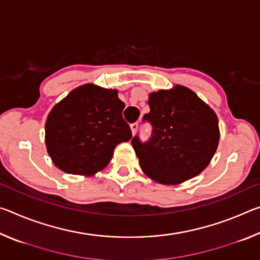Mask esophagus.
Instances as JSON below:
<instances>
[{"label":"esophagus","instance_id":"1","mask_svg":"<svg viewBox=\"0 0 260 260\" xmlns=\"http://www.w3.org/2000/svg\"><path fill=\"white\" fill-rule=\"evenodd\" d=\"M138 128H139V124H138V122H134V124H132V125H131L132 134L135 135V133H136V131H138Z\"/></svg>","mask_w":260,"mask_h":260}]
</instances>
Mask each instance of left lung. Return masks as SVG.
I'll return each mask as SVG.
<instances>
[{"instance_id": "8db88e82", "label": "left lung", "mask_w": 260, "mask_h": 260, "mask_svg": "<svg viewBox=\"0 0 260 260\" xmlns=\"http://www.w3.org/2000/svg\"><path fill=\"white\" fill-rule=\"evenodd\" d=\"M150 112L143 120L151 136L132 139L141 169L162 184H178L200 174L212 159L219 143L217 114L187 87L149 94Z\"/></svg>"}]
</instances>
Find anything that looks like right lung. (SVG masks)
Returning a JSON list of instances; mask_svg holds the SVG:
<instances>
[{
	"label": "right lung",
	"mask_w": 260,
	"mask_h": 260,
	"mask_svg": "<svg viewBox=\"0 0 260 260\" xmlns=\"http://www.w3.org/2000/svg\"><path fill=\"white\" fill-rule=\"evenodd\" d=\"M116 89L86 83L57 103L46 121L51 160L70 174L93 175L107 166L118 144L132 138Z\"/></svg>",
	"instance_id": "obj_1"
}]
</instances>
